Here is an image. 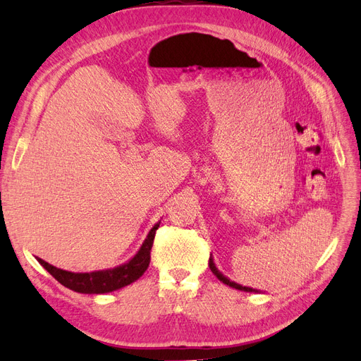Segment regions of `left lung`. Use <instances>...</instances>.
I'll use <instances>...</instances> for the list:
<instances>
[{
	"mask_svg": "<svg viewBox=\"0 0 361 361\" xmlns=\"http://www.w3.org/2000/svg\"><path fill=\"white\" fill-rule=\"evenodd\" d=\"M208 265H209V269L213 271V274L216 275V277L220 280V281H223L224 284H227L228 287H233V288H236V290H240V291H249V293H259V290H257V288H252V287H245V286H240V284H238V283H235V281H231L230 279H227L224 274H221L220 271H219V268L216 267V264H214V259H213V257H209V262H208Z\"/></svg>",
	"mask_w": 361,
	"mask_h": 361,
	"instance_id": "obj_1",
	"label": "left lung"
}]
</instances>
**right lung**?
Returning a JSON list of instances; mask_svg holds the SVG:
<instances>
[{"label": "right lung", "instance_id": "1", "mask_svg": "<svg viewBox=\"0 0 361 361\" xmlns=\"http://www.w3.org/2000/svg\"><path fill=\"white\" fill-rule=\"evenodd\" d=\"M160 221L153 226L148 231L145 240L142 242L140 250L135 255L122 265H118L111 269H102L93 272H71L56 268L47 261L36 258L37 262L44 267L52 277L73 291L82 294H104L115 290H119L125 286L137 281L145 269L150 265V250L153 247L156 230L159 228Z\"/></svg>", "mask_w": 361, "mask_h": 361}]
</instances>
